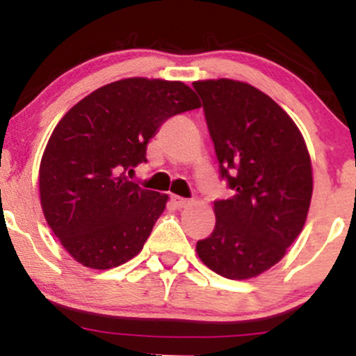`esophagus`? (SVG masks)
<instances>
[{
	"label": "esophagus",
	"mask_w": 356,
	"mask_h": 356,
	"mask_svg": "<svg viewBox=\"0 0 356 356\" xmlns=\"http://www.w3.org/2000/svg\"><path fill=\"white\" fill-rule=\"evenodd\" d=\"M172 202H174L175 207H179V209H184V207H189L191 204H192L189 199L179 197V195H172Z\"/></svg>",
	"instance_id": "1"
}]
</instances>
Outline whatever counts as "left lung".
<instances>
[{"instance_id": "obj_1", "label": "left lung", "mask_w": 356, "mask_h": 356, "mask_svg": "<svg viewBox=\"0 0 356 356\" xmlns=\"http://www.w3.org/2000/svg\"><path fill=\"white\" fill-rule=\"evenodd\" d=\"M192 87L202 99L220 177L234 191L214 201V231L195 251L218 275L249 280L280 263L303 231L312 159L291 117L261 90L229 79Z\"/></svg>"}]
</instances>
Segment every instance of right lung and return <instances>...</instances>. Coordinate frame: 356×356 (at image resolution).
Masks as SVG:
<instances>
[{
	"mask_svg": "<svg viewBox=\"0 0 356 356\" xmlns=\"http://www.w3.org/2000/svg\"><path fill=\"white\" fill-rule=\"evenodd\" d=\"M199 107L182 81L134 76L97 88L65 113L40 164V202L73 259L110 269L142 251L169 197L127 172L147 162V144L167 118Z\"/></svg>",
	"mask_w": 356,
	"mask_h": 356,
	"instance_id": "obj_1",
	"label": "right lung"
}]
</instances>
